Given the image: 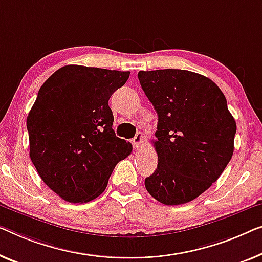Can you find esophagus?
Returning a JSON list of instances; mask_svg holds the SVG:
<instances>
[{"mask_svg": "<svg viewBox=\"0 0 262 262\" xmlns=\"http://www.w3.org/2000/svg\"><path fill=\"white\" fill-rule=\"evenodd\" d=\"M143 139H144V135L142 134V133H138L134 138L132 139V143L133 146H134V148H139L141 147V144L143 143Z\"/></svg>", "mask_w": 262, "mask_h": 262, "instance_id": "obj_1", "label": "esophagus"}]
</instances>
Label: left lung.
I'll use <instances>...</instances> for the list:
<instances>
[{"instance_id": "8db88e82", "label": "left lung", "mask_w": 262, "mask_h": 262, "mask_svg": "<svg viewBox=\"0 0 262 262\" xmlns=\"http://www.w3.org/2000/svg\"><path fill=\"white\" fill-rule=\"evenodd\" d=\"M140 84L158 113V168L144 186L163 205L196 199L231 161L235 120L214 82L182 69L139 72Z\"/></svg>"}]
</instances>
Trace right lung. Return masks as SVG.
Listing matches in <instances>:
<instances>
[{
  "instance_id": "obj_1",
  "label": "right lung",
  "mask_w": 262,
  "mask_h": 262,
  "mask_svg": "<svg viewBox=\"0 0 262 262\" xmlns=\"http://www.w3.org/2000/svg\"><path fill=\"white\" fill-rule=\"evenodd\" d=\"M129 74L69 64L38 91L27 118L29 155L40 178L63 200L96 199L116 163L132 153V143L115 135L108 106Z\"/></svg>"
}]
</instances>
